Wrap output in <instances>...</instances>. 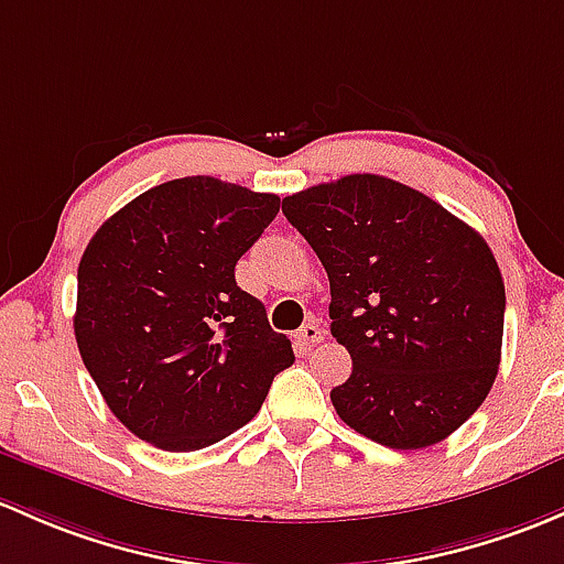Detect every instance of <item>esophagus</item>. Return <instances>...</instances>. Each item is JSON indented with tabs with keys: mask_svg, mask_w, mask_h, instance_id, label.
<instances>
[{
	"mask_svg": "<svg viewBox=\"0 0 564 564\" xmlns=\"http://www.w3.org/2000/svg\"><path fill=\"white\" fill-rule=\"evenodd\" d=\"M297 340H300L302 346H305V348L318 346V343L324 340V329H322V324H318L316 318H311V322H307V324H302V329H300Z\"/></svg>",
	"mask_w": 564,
	"mask_h": 564,
	"instance_id": "34e87169",
	"label": "esophagus"
}]
</instances>
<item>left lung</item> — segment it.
I'll list each match as a JSON object with an SVG mask.
<instances>
[{"label":"left lung","instance_id":"left-lung-1","mask_svg":"<svg viewBox=\"0 0 564 564\" xmlns=\"http://www.w3.org/2000/svg\"><path fill=\"white\" fill-rule=\"evenodd\" d=\"M329 278L332 337L351 354L332 405L359 435L413 452L481 408L497 378L506 283L486 240L383 175H346L283 199Z\"/></svg>","mask_w":564,"mask_h":564}]
</instances>
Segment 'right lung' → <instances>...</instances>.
I'll use <instances>...</instances> for the list:
<instances>
[{
    "label": "right lung",
    "mask_w": 564,
    "mask_h": 564,
    "mask_svg": "<svg viewBox=\"0 0 564 564\" xmlns=\"http://www.w3.org/2000/svg\"><path fill=\"white\" fill-rule=\"evenodd\" d=\"M281 210L210 175L148 188L88 240L75 340L105 402L164 452H197L251 422L294 361L235 264Z\"/></svg>",
    "instance_id": "obj_1"
}]
</instances>
